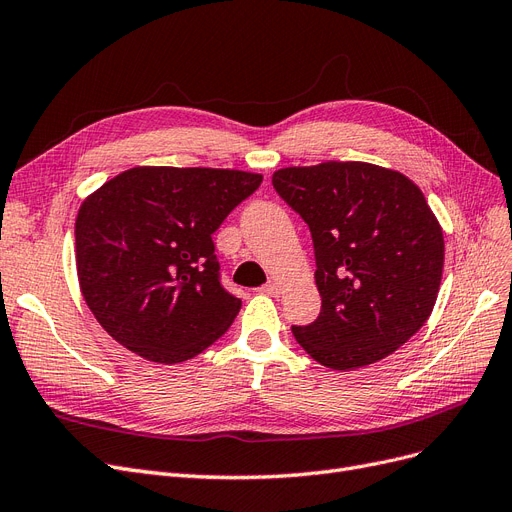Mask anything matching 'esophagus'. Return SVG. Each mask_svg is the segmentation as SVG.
<instances>
[{"label":"esophagus","mask_w":512,"mask_h":512,"mask_svg":"<svg viewBox=\"0 0 512 512\" xmlns=\"http://www.w3.org/2000/svg\"><path fill=\"white\" fill-rule=\"evenodd\" d=\"M260 292H262V294H269V296H273V298H279V296H281V288H279L277 283H267V285H262Z\"/></svg>","instance_id":"34e87169"}]
</instances>
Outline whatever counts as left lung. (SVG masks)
<instances>
[{
  "mask_svg": "<svg viewBox=\"0 0 512 512\" xmlns=\"http://www.w3.org/2000/svg\"><path fill=\"white\" fill-rule=\"evenodd\" d=\"M273 187L309 224L321 313L294 325L302 349L332 370L376 363L431 317L443 273V231L401 172L365 161L281 168Z\"/></svg>",
  "mask_w": 512,
  "mask_h": 512,
  "instance_id": "left-lung-1",
  "label": "left lung"
}]
</instances>
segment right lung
I'll return each instance as SVG.
<instances>
[{"instance_id":"add662e5","label":"right lung","mask_w":512,"mask_h":512,"mask_svg":"<svg viewBox=\"0 0 512 512\" xmlns=\"http://www.w3.org/2000/svg\"><path fill=\"white\" fill-rule=\"evenodd\" d=\"M260 182L241 170L138 166L84 199L77 279L113 340L172 365L229 330L241 300L220 285L212 233Z\"/></svg>"}]
</instances>
